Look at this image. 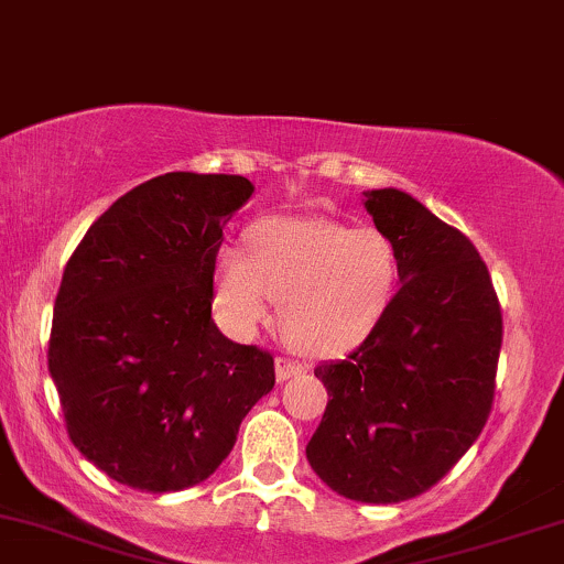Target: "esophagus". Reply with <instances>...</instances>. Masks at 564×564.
Returning <instances> with one entry per match:
<instances>
[{
    "instance_id": "esophagus-1",
    "label": "esophagus",
    "mask_w": 564,
    "mask_h": 564,
    "mask_svg": "<svg viewBox=\"0 0 564 564\" xmlns=\"http://www.w3.org/2000/svg\"><path fill=\"white\" fill-rule=\"evenodd\" d=\"M304 371H307V366L300 364V360H294V358H278L275 360V377H278V381L302 377Z\"/></svg>"
}]
</instances>
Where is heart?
Returning a JSON list of instances; mask_svg holds the SVG:
<instances>
[{
  "label": "heart",
  "instance_id": "heart-1",
  "mask_svg": "<svg viewBox=\"0 0 564 564\" xmlns=\"http://www.w3.org/2000/svg\"><path fill=\"white\" fill-rule=\"evenodd\" d=\"M398 278V251L387 232L326 217H273L249 230L246 251L219 246L212 296L236 336H254L281 302L289 339L302 352L328 358L371 336Z\"/></svg>",
  "mask_w": 564,
  "mask_h": 564
}]
</instances>
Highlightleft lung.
<instances>
[{
  "label": "left lung",
  "mask_w": 564,
  "mask_h": 564,
  "mask_svg": "<svg viewBox=\"0 0 564 564\" xmlns=\"http://www.w3.org/2000/svg\"><path fill=\"white\" fill-rule=\"evenodd\" d=\"M366 209L400 262V289L358 349L315 377L328 392L307 462L328 488L364 503L422 496L480 437L496 392L501 307L482 257L398 187Z\"/></svg>",
  "instance_id": "obj_1"
}]
</instances>
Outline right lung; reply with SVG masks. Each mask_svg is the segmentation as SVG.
<instances>
[{
	"instance_id": "obj_1",
	"label": "right lung",
	"mask_w": 564,
	"mask_h": 564,
	"mask_svg": "<svg viewBox=\"0 0 564 564\" xmlns=\"http://www.w3.org/2000/svg\"><path fill=\"white\" fill-rule=\"evenodd\" d=\"M251 193L241 174H161L97 217L63 270L50 377L70 443L116 482H204L273 390V355L212 321L223 228Z\"/></svg>"
}]
</instances>
